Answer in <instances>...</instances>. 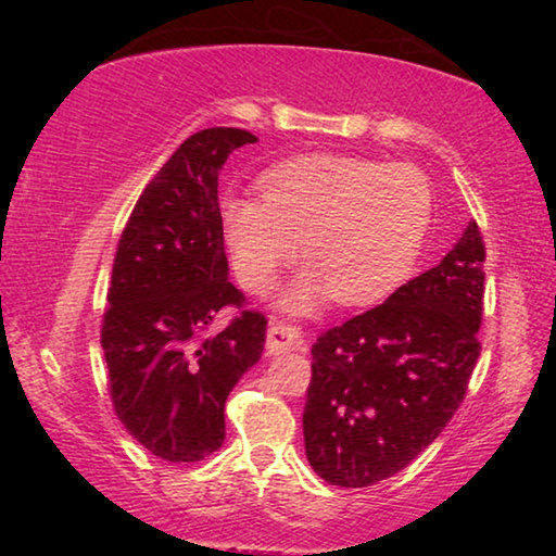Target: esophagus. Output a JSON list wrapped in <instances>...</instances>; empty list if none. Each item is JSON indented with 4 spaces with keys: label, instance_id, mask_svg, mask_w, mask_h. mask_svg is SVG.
Returning a JSON list of instances; mask_svg holds the SVG:
<instances>
[{
    "label": "esophagus",
    "instance_id": "34e87169",
    "mask_svg": "<svg viewBox=\"0 0 556 556\" xmlns=\"http://www.w3.org/2000/svg\"><path fill=\"white\" fill-rule=\"evenodd\" d=\"M304 333L301 328L287 321H271L267 331V351L271 355L287 353V351H301L304 348Z\"/></svg>",
    "mask_w": 556,
    "mask_h": 556
}]
</instances>
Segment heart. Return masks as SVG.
<instances>
[{"label":"heart","instance_id":"b5f03b06","mask_svg":"<svg viewBox=\"0 0 556 556\" xmlns=\"http://www.w3.org/2000/svg\"><path fill=\"white\" fill-rule=\"evenodd\" d=\"M434 188L414 164L353 154H304L260 176V199L220 205L235 275L265 294L294 265L299 242L312 267L285 294L291 312H314L328 296L363 306L409 277L425 248Z\"/></svg>","mask_w":556,"mask_h":556}]
</instances>
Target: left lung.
<instances>
[{
    "mask_svg": "<svg viewBox=\"0 0 556 556\" xmlns=\"http://www.w3.org/2000/svg\"><path fill=\"white\" fill-rule=\"evenodd\" d=\"M483 262L473 220L437 267L316 338L304 444L324 481L380 483L444 431L481 355Z\"/></svg>",
    "mask_w": 556,
    "mask_h": 556,
    "instance_id": "obj_1",
    "label": "left lung"
}]
</instances>
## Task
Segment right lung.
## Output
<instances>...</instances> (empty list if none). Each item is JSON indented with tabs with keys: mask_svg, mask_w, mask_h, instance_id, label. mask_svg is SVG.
Wrapping results in <instances>:
<instances>
[{
	"mask_svg": "<svg viewBox=\"0 0 556 556\" xmlns=\"http://www.w3.org/2000/svg\"><path fill=\"white\" fill-rule=\"evenodd\" d=\"M252 142L238 127L188 137L147 184L117 242L100 328L112 407L172 464L220 448L225 400L265 348V314L228 279L218 203L223 164ZM223 307L236 314L211 337Z\"/></svg>",
	"mask_w": 556,
	"mask_h": 556,
	"instance_id": "obj_1",
	"label": "right lung"
}]
</instances>
